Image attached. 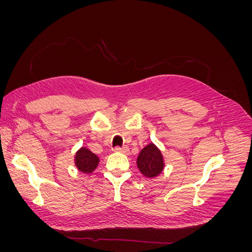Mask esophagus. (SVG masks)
Returning <instances> with one entry per match:
<instances>
[{
  "instance_id": "obj_1",
  "label": "esophagus",
  "mask_w": 252,
  "mask_h": 252,
  "mask_svg": "<svg viewBox=\"0 0 252 252\" xmlns=\"http://www.w3.org/2000/svg\"><path fill=\"white\" fill-rule=\"evenodd\" d=\"M114 151H116V152H122V154H125V152L128 151V147L127 146L116 147V148H114Z\"/></svg>"
}]
</instances>
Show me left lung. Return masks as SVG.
I'll use <instances>...</instances> for the list:
<instances>
[{
    "label": "left lung",
    "instance_id": "1",
    "mask_svg": "<svg viewBox=\"0 0 252 252\" xmlns=\"http://www.w3.org/2000/svg\"><path fill=\"white\" fill-rule=\"evenodd\" d=\"M136 165L144 177L154 179L162 173L165 167L162 151L156 144L149 143L145 146L136 158Z\"/></svg>",
    "mask_w": 252,
    "mask_h": 252
}]
</instances>
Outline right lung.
<instances>
[{"label": "right lung", "mask_w": 252, "mask_h": 252, "mask_svg": "<svg viewBox=\"0 0 252 252\" xmlns=\"http://www.w3.org/2000/svg\"><path fill=\"white\" fill-rule=\"evenodd\" d=\"M100 163V158L86 147H81L74 156V165L82 173H93Z\"/></svg>", "instance_id": "1"}]
</instances>
